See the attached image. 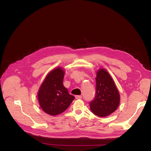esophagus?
<instances>
[{
    "mask_svg": "<svg viewBox=\"0 0 151 151\" xmlns=\"http://www.w3.org/2000/svg\"><path fill=\"white\" fill-rule=\"evenodd\" d=\"M76 98L77 99H79L82 98V96H80V95H77V96H76Z\"/></svg>",
    "mask_w": 151,
    "mask_h": 151,
    "instance_id": "34e87169",
    "label": "esophagus"
}]
</instances>
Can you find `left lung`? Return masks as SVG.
Segmentation results:
<instances>
[{"mask_svg": "<svg viewBox=\"0 0 151 151\" xmlns=\"http://www.w3.org/2000/svg\"><path fill=\"white\" fill-rule=\"evenodd\" d=\"M96 83L95 97L90 102V108L96 115L106 116L119 106L120 94L111 76L104 68L98 70Z\"/></svg>", "mask_w": 151, "mask_h": 151, "instance_id": "left-lung-1", "label": "left lung"}]
</instances>
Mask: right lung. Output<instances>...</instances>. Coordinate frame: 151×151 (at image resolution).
<instances>
[{
	"mask_svg": "<svg viewBox=\"0 0 151 151\" xmlns=\"http://www.w3.org/2000/svg\"><path fill=\"white\" fill-rule=\"evenodd\" d=\"M64 73L61 67L54 68L45 77L38 91L40 107L48 115L55 116L63 113L75 99L63 85Z\"/></svg>",
	"mask_w": 151,
	"mask_h": 151,
	"instance_id": "right-lung-1",
	"label": "right lung"
}]
</instances>
